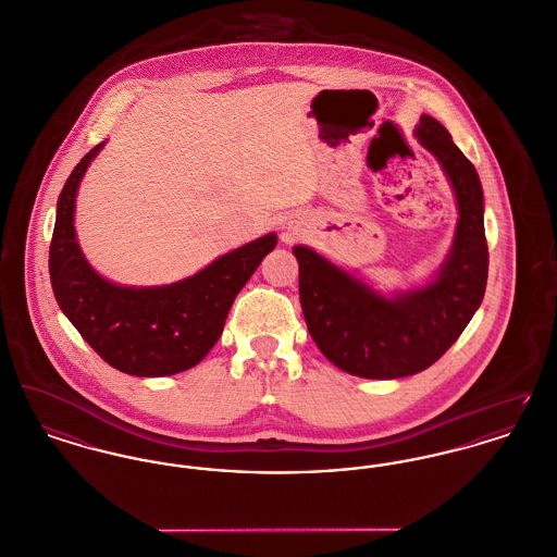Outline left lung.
<instances>
[{"label":"left lung","mask_w":557,"mask_h":557,"mask_svg":"<svg viewBox=\"0 0 557 557\" xmlns=\"http://www.w3.org/2000/svg\"><path fill=\"white\" fill-rule=\"evenodd\" d=\"M416 137L449 177L460 214L451 250L432 282L384 297L311 248H293L309 335L356 377L396 380L429 369L462 335L485 295L487 242L476 170L436 119L424 114Z\"/></svg>","instance_id":"8db88e82"}]
</instances>
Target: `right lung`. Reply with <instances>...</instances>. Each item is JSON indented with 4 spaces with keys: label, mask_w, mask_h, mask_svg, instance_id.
<instances>
[{
    "label": "right lung",
    "mask_w": 557,
    "mask_h": 557,
    "mask_svg": "<svg viewBox=\"0 0 557 557\" xmlns=\"http://www.w3.org/2000/svg\"><path fill=\"white\" fill-rule=\"evenodd\" d=\"M103 144L86 152L59 195L48 255L52 293L110 367L137 377L175 375L199 364L214 347L233 300L275 248L277 235L258 237L170 286L135 288L103 280L88 264L74 228L81 180Z\"/></svg>",
    "instance_id": "1"
}]
</instances>
